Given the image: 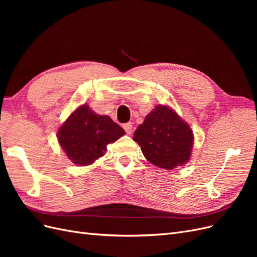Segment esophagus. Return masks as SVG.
Masks as SVG:
<instances>
[{
	"label": "esophagus",
	"mask_w": 257,
	"mask_h": 257,
	"mask_svg": "<svg viewBox=\"0 0 257 257\" xmlns=\"http://www.w3.org/2000/svg\"><path fill=\"white\" fill-rule=\"evenodd\" d=\"M123 128H124V131L126 132V134L131 135L132 133H133V123H131V122L125 123V124H124V125H123Z\"/></svg>",
	"instance_id": "esophagus-1"
}]
</instances>
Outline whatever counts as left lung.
I'll use <instances>...</instances> for the list:
<instances>
[{
  "instance_id": "8db88e82",
  "label": "left lung",
  "mask_w": 257,
  "mask_h": 257,
  "mask_svg": "<svg viewBox=\"0 0 257 257\" xmlns=\"http://www.w3.org/2000/svg\"><path fill=\"white\" fill-rule=\"evenodd\" d=\"M133 139L153 165L172 170L189 162L194 135L189 124L175 110L158 105L139 124Z\"/></svg>"
}]
</instances>
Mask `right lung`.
Wrapping results in <instances>:
<instances>
[{
  "mask_svg": "<svg viewBox=\"0 0 257 257\" xmlns=\"http://www.w3.org/2000/svg\"><path fill=\"white\" fill-rule=\"evenodd\" d=\"M124 134V130L110 116L97 114L84 104L62 124L58 131V141L74 164L87 166L102 158L107 145Z\"/></svg>",
  "mask_w": 257,
  "mask_h": 257,
  "instance_id": "add662e5",
  "label": "right lung"
}]
</instances>
